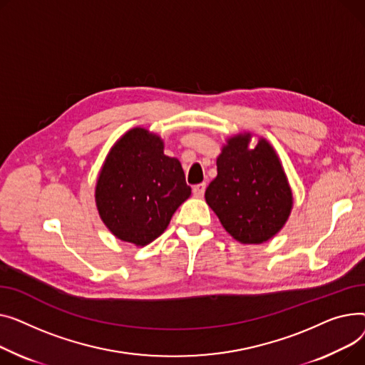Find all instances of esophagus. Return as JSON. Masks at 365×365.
<instances>
[{
	"mask_svg": "<svg viewBox=\"0 0 365 365\" xmlns=\"http://www.w3.org/2000/svg\"><path fill=\"white\" fill-rule=\"evenodd\" d=\"M205 188H206L205 182L195 185V187H192V195H195L196 197H202L205 195Z\"/></svg>",
	"mask_w": 365,
	"mask_h": 365,
	"instance_id": "esophagus-1",
	"label": "esophagus"
}]
</instances>
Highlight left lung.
I'll return each mask as SVG.
<instances>
[{"label": "left lung", "instance_id": "1", "mask_svg": "<svg viewBox=\"0 0 365 365\" xmlns=\"http://www.w3.org/2000/svg\"><path fill=\"white\" fill-rule=\"evenodd\" d=\"M250 138L245 133L227 140L217 159L218 175L205 199L235 240L259 245L284 227L293 196L272 145L259 138L249 148Z\"/></svg>", "mask_w": 365, "mask_h": 365}]
</instances>
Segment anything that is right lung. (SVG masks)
<instances>
[{"label": "right lung", "mask_w": 365, "mask_h": 365, "mask_svg": "<svg viewBox=\"0 0 365 365\" xmlns=\"http://www.w3.org/2000/svg\"><path fill=\"white\" fill-rule=\"evenodd\" d=\"M190 195L182 166L163 153L162 138L134 128L107 155L96 185V205L118 239L145 246L166 230Z\"/></svg>", "instance_id": "add662e5"}]
</instances>
